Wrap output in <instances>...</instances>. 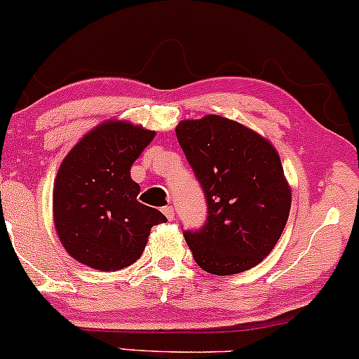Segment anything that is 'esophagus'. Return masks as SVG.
<instances>
[{
  "label": "esophagus",
  "mask_w": 359,
  "mask_h": 359,
  "mask_svg": "<svg viewBox=\"0 0 359 359\" xmlns=\"http://www.w3.org/2000/svg\"><path fill=\"white\" fill-rule=\"evenodd\" d=\"M162 212L165 214V217H168L169 221L175 219V209H172V205H165L164 209H162Z\"/></svg>",
  "instance_id": "34e87169"
}]
</instances>
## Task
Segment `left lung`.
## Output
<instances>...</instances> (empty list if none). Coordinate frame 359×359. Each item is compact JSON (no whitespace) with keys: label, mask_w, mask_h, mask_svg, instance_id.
Here are the masks:
<instances>
[{"label":"left lung","mask_w":359,"mask_h":359,"mask_svg":"<svg viewBox=\"0 0 359 359\" xmlns=\"http://www.w3.org/2000/svg\"><path fill=\"white\" fill-rule=\"evenodd\" d=\"M176 136L207 202L204 226L184 231L195 262L219 276L254 268L289 219L292 194L278 152L256 131L221 116L181 121Z\"/></svg>","instance_id":"obj_1"}]
</instances>
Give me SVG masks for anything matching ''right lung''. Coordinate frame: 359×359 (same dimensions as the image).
Segmentation results:
<instances>
[{
	"label": "right lung",
	"mask_w": 359,
	"mask_h": 359,
	"mask_svg": "<svg viewBox=\"0 0 359 359\" xmlns=\"http://www.w3.org/2000/svg\"><path fill=\"white\" fill-rule=\"evenodd\" d=\"M155 131L107 121L67 154L55 178L53 219L70 256L100 271H117L140 259L150 230L165 216L138 202L131 165Z\"/></svg>",
	"instance_id": "1"
}]
</instances>
